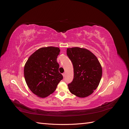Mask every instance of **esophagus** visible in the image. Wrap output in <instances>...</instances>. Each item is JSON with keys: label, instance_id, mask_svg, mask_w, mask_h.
I'll list each match as a JSON object with an SVG mask.
<instances>
[{"label": "esophagus", "instance_id": "1", "mask_svg": "<svg viewBox=\"0 0 129 129\" xmlns=\"http://www.w3.org/2000/svg\"><path fill=\"white\" fill-rule=\"evenodd\" d=\"M62 75H63V77H65V76H66V74H65V73H63V74H62Z\"/></svg>", "mask_w": 129, "mask_h": 129}]
</instances>
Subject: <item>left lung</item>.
<instances>
[{
    "label": "left lung",
    "instance_id": "8db88e82",
    "mask_svg": "<svg viewBox=\"0 0 129 129\" xmlns=\"http://www.w3.org/2000/svg\"><path fill=\"white\" fill-rule=\"evenodd\" d=\"M67 54L74 68V79L68 84L73 94L79 97L91 95L99 86L102 69L96 56L89 50L80 47L68 48Z\"/></svg>",
    "mask_w": 129,
    "mask_h": 129
}]
</instances>
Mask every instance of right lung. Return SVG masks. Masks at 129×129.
<instances>
[{
	"label": "right lung",
	"mask_w": 129,
	"mask_h": 129,
	"mask_svg": "<svg viewBox=\"0 0 129 129\" xmlns=\"http://www.w3.org/2000/svg\"><path fill=\"white\" fill-rule=\"evenodd\" d=\"M60 50L55 47L39 48L27 60L24 67L27 85L33 93L44 98L52 93L63 76L58 72L57 57Z\"/></svg>",
	"instance_id": "add662e5"
}]
</instances>
